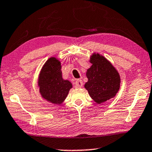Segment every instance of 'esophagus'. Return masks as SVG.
Here are the masks:
<instances>
[{
	"mask_svg": "<svg viewBox=\"0 0 152 152\" xmlns=\"http://www.w3.org/2000/svg\"><path fill=\"white\" fill-rule=\"evenodd\" d=\"M75 85H76V88H82L83 85V83L82 80L78 79L76 80V82H75Z\"/></svg>",
	"mask_w": 152,
	"mask_h": 152,
	"instance_id": "1",
	"label": "esophagus"
}]
</instances>
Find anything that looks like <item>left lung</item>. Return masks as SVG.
Wrapping results in <instances>:
<instances>
[{"mask_svg": "<svg viewBox=\"0 0 152 152\" xmlns=\"http://www.w3.org/2000/svg\"><path fill=\"white\" fill-rule=\"evenodd\" d=\"M92 66L87 70L88 82L85 88L96 104H102L115 96L120 90V76L106 58L99 53L90 56Z\"/></svg>", "mask_w": 152, "mask_h": 152, "instance_id": "1", "label": "left lung"}]
</instances>
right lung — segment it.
I'll list each match as a JSON object with an SVG mask.
<instances>
[{
  "instance_id": "add662e5",
  "label": "right lung",
  "mask_w": 152,
  "mask_h": 152,
  "mask_svg": "<svg viewBox=\"0 0 152 152\" xmlns=\"http://www.w3.org/2000/svg\"><path fill=\"white\" fill-rule=\"evenodd\" d=\"M61 68L60 60L51 57L44 63L38 77L42 98L55 105L62 104L72 88V83L62 78Z\"/></svg>"
}]
</instances>
